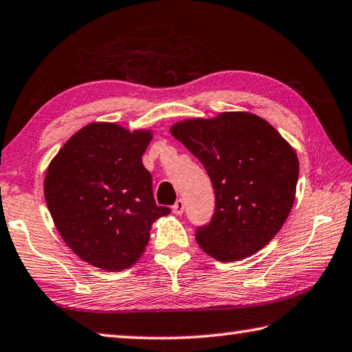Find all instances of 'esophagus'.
<instances>
[{
    "instance_id": "esophagus-1",
    "label": "esophagus",
    "mask_w": 352,
    "mask_h": 352,
    "mask_svg": "<svg viewBox=\"0 0 352 352\" xmlns=\"http://www.w3.org/2000/svg\"><path fill=\"white\" fill-rule=\"evenodd\" d=\"M184 209H186V204H184V201H182V199H177L176 203L173 204V214L181 215L182 212H184Z\"/></svg>"
}]
</instances>
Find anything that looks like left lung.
Returning a JSON list of instances; mask_svg holds the SVG:
<instances>
[{
	"label": "left lung",
	"mask_w": 352,
	"mask_h": 352,
	"mask_svg": "<svg viewBox=\"0 0 352 352\" xmlns=\"http://www.w3.org/2000/svg\"><path fill=\"white\" fill-rule=\"evenodd\" d=\"M170 131L204 165L215 190V214L195 235L201 250L220 262L261 251L279 232L295 201V149L250 112L186 120Z\"/></svg>",
	"instance_id": "obj_1"
}]
</instances>
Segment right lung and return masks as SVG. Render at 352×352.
Segmentation results:
<instances>
[{
    "label": "right lung",
    "mask_w": 352,
    "mask_h": 352,
    "mask_svg": "<svg viewBox=\"0 0 352 352\" xmlns=\"http://www.w3.org/2000/svg\"><path fill=\"white\" fill-rule=\"evenodd\" d=\"M151 131L90 123L78 131L46 170L45 199L63 241L96 268L122 272L145 251L151 224L168 215L153 195L142 155Z\"/></svg>",
    "instance_id": "obj_1"
}]
</instances>
